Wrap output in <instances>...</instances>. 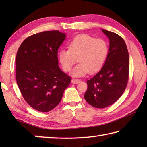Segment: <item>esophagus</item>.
Masks as SVG:
<instances>
[{"mask_svg":"<svg viewBox=\"0 0 147 147\" xmlns=\"http://www.w3.org/2000/svg\"><path fill=\"white\" fill-rule=\"evenodd\" d=\"M80 82V80L78 79H72L71 80V83L73 84H77L79 83Z\"/></svg>","mask_w":147,"mask_h":147,"instance_id":"esophagus-1","label":"esophagus"}]
</instances>
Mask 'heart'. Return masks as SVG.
Masks as SVG:
<instances>
[{"instance_id":"1","label":"heart","mask_w":147,"mask_h":147,"mask_svg":"<svg viewBox=\"0 0 147 147\" xmlns=\"http://www.w3.org/2000/svg\"><path fill=\"white\" fill-rule=\"evenodd\" d=\"M69 49H61L59 61L65 71H69L78 57L80 63L71 71L72 76L82 77L101 69L108 54V45L102 39H95L87 34L77 35L69 42Z\"/></svg>"}]
</instances>
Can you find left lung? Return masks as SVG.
Wrapping results in <instances>:
<instances>
[{
	"instance_id": "1",
	"label": "left lung",
	"mask_w": 147,
	"mask_h": 147,
	"mask_svg": "<svg viewBox=\"0 0 147 147\" xmlns=\"http://www.w3.org/2000/svg\"><path fill=\"white\" fill-rule=\"evenodd\" d=\"M109 40L105 63L98 73L87 81L84 97L96 108L113 104L123 95L128 81L129 61L126 43L117 34L102 29Z\"/></svg>"
}]
</instances>
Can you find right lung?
<instances>
[{"label": "right lung", "mask_w": 147, "mask_h": 147, "mask_svg": "<svg viewBox=\"0 0 147 147\" xmlns=\"http://www.w3.org/2000/svg\"><path fill=\"white\" fill-rule=\"evenodd\" d=\"M66 38L59 31H46L24 40L16 58V77L24 99L40 112H49L61 102L71 78L58 66L57 51Z\"/></svg>", "instance_id": "obj_1"}]
</instances>
